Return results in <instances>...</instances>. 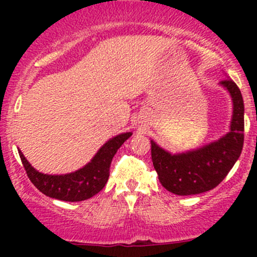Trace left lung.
Wrapping results in <instances>:
<instances>
[{"label": "left lung", "mask_w": 257, "mask_h": 257, "mask_svg": "<svg viewBox=\"0 0 257 257\" xmlns=\"http://www.w3.org/2000/svg\"><path fill=\"white\" fill-rule=\"evenodd\" d=\"M230 95L229 132L195 149L170 153L150 139L152 160L160 184L175 195H195L219 185L239 159L243 145V99L234 80L219 83Z\"/></svg>", "instance_id": "8db88e82"}]
</instances>
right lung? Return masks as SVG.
Returning <instances> with one entry per match:
<instances>
[{"label":"right lung","mask_w":257,"mask_h":257,"mask_svg":"<svg viewBox=\"0 0 257 257\" xmlns=\"http://www.w3.org/2000/svg\"><path fill=\"white\" fill-rule=\"evenodd\" d=\"M132 132L120 133L105 142L84 167L67 174H45L30 164L18 150L22 164L33 185L49 198L63 201H83L99 193L109 178V167L114 154L132 137Z\"/></svg>","instance_id":"1"}]
</instances>
